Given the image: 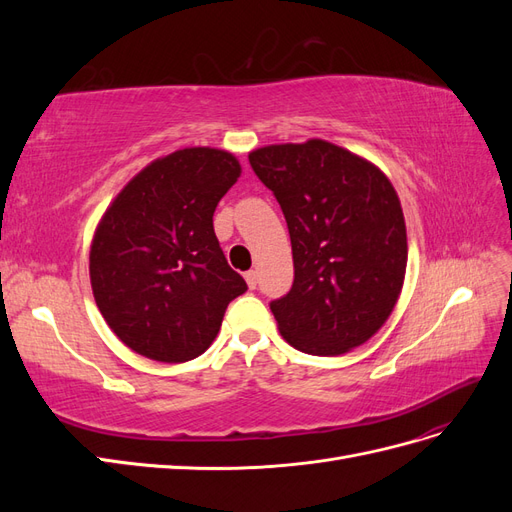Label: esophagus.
Here are the masks:
<instances>
[{
	"label": "esophagus",
	"instance_id": "obj_1",
	"mask_svg": "<svg viewBox=\"0 0 512 512\" xmlns=\"http://www.w3.org/2000/svg\"><path fill=\"white\" fill-rule=\"evenodd\" d=\"M245 282H247V286L254 290L258 286V273L256 271H247L245 273Z\"/></svg>",
	"mask_w": 512,
	"mask_h": 512
}]
</instances>
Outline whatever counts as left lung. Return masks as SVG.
<instances>
[{
	"label": "left lung",
	"mask_w": 512,
	"mask_h": 512,
	"mask_svg": "<svg viewBox=\"0 0 512 512\" xmlns=\"http://www.w3.org/2000/svg\"><path fill=\"white\" fill-rule=\"evenodd\" d=\"M250 164L290 232L294 282L269 303L284 339L316 356L365 344L391 316L406 275V224L391 181L318 138L256 149Z\"/></svg>",
	"instance_id": "left-lung-1"
}]
</instances>
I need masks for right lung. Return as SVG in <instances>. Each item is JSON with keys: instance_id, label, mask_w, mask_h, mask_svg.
<instances>
[{"instance_id": "1", "label": "right lung", "mask_w": 512, "mask_h": 512, "mask_svg": "<svg viewBox=\"0 0 512 512\" xmlns=\"http://www.w3.org/2000/svg\"><path fill=\"white\" fill-rule=\"evenodd\" d=\"M241 175L226 151L179 149L141 170L96 230L94 297L123 344L162 363L203 354L226 307L247 290L213 230V213Z\"/></svg>"}]
</instances>
